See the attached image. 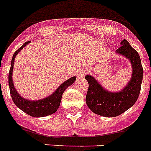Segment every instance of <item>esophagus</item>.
Returning <instances> with one entry per match:
<instances>
[{"label": "esophagus", "mask_w": 151, "mask_h": 151, "mask_svg": "<svg viewBox=\"0 0 151 151\" xmlns=\"http://www.w3.org/2000/svg\"><path fill=\"white\" fill-rule=\"evenodd\" d=\"M85 73H86V70L84 68L79 69L78 71H77V76L79 79H81L85 77Z\"/></svg>", "instance_id": "1"}]
</instances>
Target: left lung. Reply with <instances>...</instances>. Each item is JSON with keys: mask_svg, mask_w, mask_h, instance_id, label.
<instances>
[{"mask_svg": "<svg viewBox=\"0 0 151 151\" xmlns=\"http://www.w3.org/2000/svg\"><path fill=\"white\" fill-rule=\"evenodd\" d=\"M116 53L125 57L131 63L132 77L121 91H108L93 76L86 75L88 89L86 103L92 112L103 117H117L135 104L140 92L143 81V66L138 52L124 39Z\"/></svg>", "mask_w": 151, "mask_h": 151, "instance_id": "8db88e82", "label": "left lung"}]
</instances>
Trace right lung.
Here are the masks:
<instances>
[{
    "label": "right lung",
    "instance_id": "1",
    "mask_svg": "<svg viewBox=\"0 0 151 151\" xmlns=\"http://www.w3.org/2000/svg\"><path fill=\"white\" fill-rule=\"evenodd\" d=\"M29 43H30V41H27L23 44L22 46H21L13 55L12 63H11L9 75H8V85H9V88H10L11 96L16 106H18L20 110H22L23 112L27 114L34 117H45V116H48V115L54 114L58 110L60 103H61L62 96L65 92V90L69 86H70L72 84H73V82L76 81V77L73 76L72 78L67 79L66 81L62 83L52 94L45 98H43V99H38V100H29V99L21 96L17 92V90L15 89V85L13 83L12 72L13 67H14V62H15V56L17 55L18 53L22 50L25 46Z\"/></svg>",
    "mask_w": 151,
    "mask_h": 151
}]
</instances>
